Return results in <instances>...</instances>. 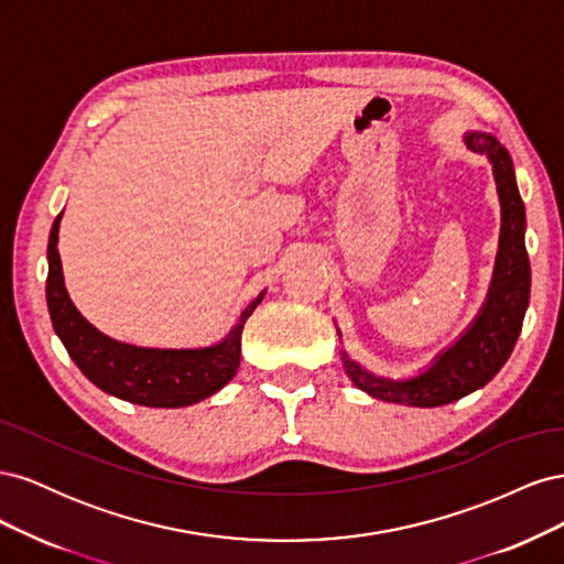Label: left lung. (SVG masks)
Wrapping results in <instances>:
<instances>
[{"label": "left lung", "mask_w": 564, "mask_h": 564, "mask_svg": "<svg viewBox=\"0 0 564 564\" xmlns=\"http://www.w3.org/2000/svg\"><path fill=\"white\" fill-rule=\"evenodd\" d=\"M464 141L473 152L487 155L491 162L501 202L499 253L489 292L470 327L449 348L442 350L419 377L402 381L377 377V373L350 360L346 350H340L350 381L369 392L371 398L383 402H398L406 406H442L470 395L473 390L487 386L497 377L522 332L532 275H529L524 247V204L518 193L513 160L497 141V135L491 133L468 131Z\"/></svg>", "instance_id": "left-lung-1"}]
</instances>
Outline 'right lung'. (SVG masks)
<instances>
[{"label": "right lung", "mask_w": 564, "mask_h": 564, "mask_svg": "<svg viewBox=\"0 0 564 564\" xmlns=\"http://www.w3.org/2000/svg\"><path fill=\"white\" fill-rule=\"evenodd\" d=\"M61 216L63 214L56 216L48 235L46 303L58 338L84 377L119 400L164 409L207 400L235 377L237 367H240L245 322L251 317L265 292L247 305L228 336L214 346L141 348L122 344V340L106 336L84 319L67 296L58 256Z\"/></svg>", "instance_id": "1"}]
</instances>
